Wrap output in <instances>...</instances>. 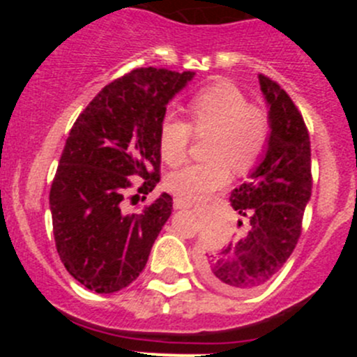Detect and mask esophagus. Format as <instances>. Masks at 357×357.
<instances>
[{"instance_id":"1","label":"esophagus","mask_w":357,"mask_h":357,"mask_svg":"<svg viewBox=\"0 0 357 357\" xmlns=\"http://www.w3.org/2000/svg\"><path fill=\"white\" fill-rule=\"evenodd\" d=\"M190 207H192V202H186L181 199L174 200V208H190Z\"/></svg>"}]
</instances>
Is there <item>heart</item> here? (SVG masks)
<instances>
[{"instance_id":"obj_1","label":"heart","mask_w":357,"mask_h":357,"mask_svg":"<svg viewBox=\"0 0 357 357\" xmlns=\"http://www.w3.org/2000/svg\"><path fill=\"white\" fill-rule=\"evenodd\" d=\"M192 126L199 135H211L208 160L171 172L165 186L178 199L197 202L222 190L231 179V167L247 172L264 153L269 139L268 114L250 105L242 89L229 82L208 86L188 103ZM192 128L167 114L158 129V149L167 164L178 165L188 155Z\"/></svg>"}]
</instances>
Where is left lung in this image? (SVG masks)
<instances>
[{
	"label": "left lung",
	"mask_w": 357,
	"mask_h": 357,
	"mask_svg": "<svg viewBox=\"0 0 357 357\" xmlns=\"http://www.w3.org/2000/svg\"><path fill=\"white\" fill-rule=\"evenodd\" d=\"M269 107V139L261 162L229 197L247 218V233L202 261V275L222 294L242 295L268 283L294 252L311 199V142L301 112L285 89L259 74ZM243 225L238 221V226Z\"/></svg>",
	"instance_id": "obj_1"
}]
</instances>
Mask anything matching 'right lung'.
<instances>
[{
  "label": "right lung",
  "instance_id": "add662e5",
  "mask_svg": "<svg viewBox=\"0 0 357 357\" xmlns=\"http://www.w3.org/2000/svg\"><path fill=\"white\" fill-rule=\"evenodd\" d=\"M193 75L136 68L105 86L72 126L50 190V211L56 252L86 289L114 294L146 266L171 215L172 197L162 193L142 212H131L129 178L143 179V195L155 188L165 107Z\"/></svg>",
  "mask_w": 357,
  "mask_h": 357
}]
</instances>
